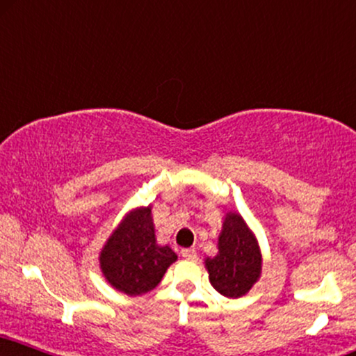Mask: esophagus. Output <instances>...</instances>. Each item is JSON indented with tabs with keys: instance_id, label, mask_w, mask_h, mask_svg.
I'll return each mask as SVG.
<instances>
[{
	"instance_id": "obj_1",
	"label": "esophagus",
	"mask_w": 356,
	"mask_h": 356,
	"mask_svg": "<svg viewBox=\"0 0 356 356\" xmlns=\"http://www.w3.org/2000/svg\"><path fill=\"white\" fill-rule=\"evenodd\" d=\"M196 255H197V253H196L195 248H183V250H181V257L188 258V260H195Z\"/></svg>"
}]
</instances>
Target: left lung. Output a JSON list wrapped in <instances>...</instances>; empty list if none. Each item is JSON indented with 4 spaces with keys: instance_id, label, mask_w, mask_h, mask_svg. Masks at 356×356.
I'll list each match as a JSON object with an SVG mask.
<instances>
[{
    "instance_id": "left-lung-1",
    "label": "left lung",
    "mask_w": 356,
    "mask_h": 356,
    "mask_svg": "<svg viewBox=\"0 0 356 356\" xmlns=\"http://www.w3.org/2000/svg\"><path fill=\"white\" fill-rule=\"evenodd\" d=\"M206 268L211 284L225 298L243 296L255 284L261 270V255L242 216L229 212L219 237V253L207 258Z\"/></svg>"
}]
</instances>
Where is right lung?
I'll return each instance as SVG.
<instances>
[{
    "label": "right lung",
    "mask_w": 356,
    "mask_h": 356,
    "mask_svg": "<svg viewBox=\"0 0 356 356\" xmlns=\"http://www.w3.org/2000/svg\"><path fill=\"white\" fill-rule=\"evenodd\" d=\"M150 212V207L131 212L111 235L99 257L106 280L129 296L154 289L177 260V253L168 245H156Z\"/></svg>",
    "instance_id": "add662e5"
}]
</instances>
